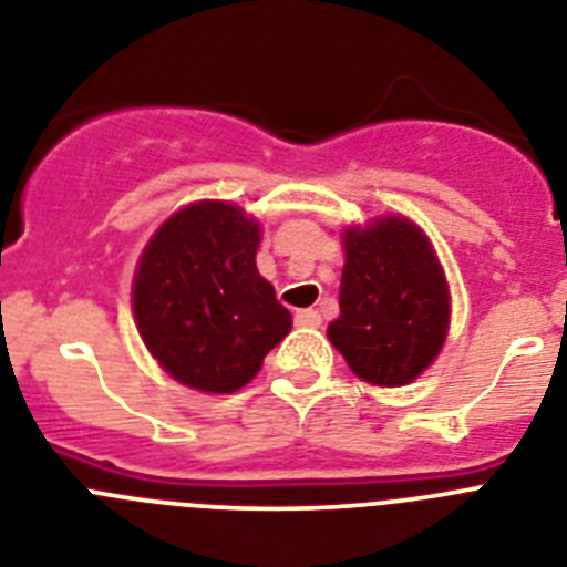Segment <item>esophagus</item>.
I'll return each instance as SVG.
<instances>
[{
	"label": "esophagus",
	"mask_w": 567,
	"mask_h": 567,
	"mask_svg": "<svg viewBox=\"0 0 567 567\" xmlns=\"http://www.w3.org/2000/svg\"><path fill=\"white\" fill-rule=\"evenodd\" d=\"M293 322L302 328H317L322 322V313L313 311V308H302V311L293 313Z\"/></svg>",
	"instance_id": "esophagus-1"
}]
</instances>
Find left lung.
I'll use <instances>...</instances> for the list:
<instances>
[{"label":"left lung","instance_id":"1","mask_svg":"<svg viewBox=\"0 0 567 567\" xmlns=\"http://www.w3.org/2000/svg\"><path fill=\"white\" fill-rule=\"evenodd\" d=\"M340 317L328 340L357 378L403 386L437 357L450 326V288L430 239L403 216L342 233Z\"/></svg>","mask_w":567,"mask_h":567}]
</instances>
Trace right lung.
<instances>
[{
  "instance_id": "1",
  "label": "right lung",
  "mask_w": 567,
  "mask_h": 567,
  "mask_svg": "<svg viewBox=\"0 0 567 567\" xmlns=\"http://www.w3.org/2000/svg\"><path fill=\"white\" fill-rule=\"evenodd\" d=\"M259 239L241 207L198 202L166 218L137 261V331L184 386L236 392L291 331V311L256 270Z\"/></svg>"
}]
</instances>
